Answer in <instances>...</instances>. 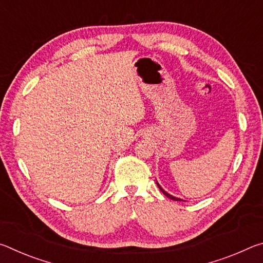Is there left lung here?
<instances>
[{"label":"left lung","instance_id":"1","mask_svg":"<svg viewBox=\"0 0 263 263\" xmlns=\"http://www.w3.org/2000/svg\"><path fill=\"white\" fill-rule=\"evenodd\" d=\"M157 184H158V186H159V189H160V190H161V191H162V193H163V195H166L168 198H171V199H173V201H181V202H185V201H183V199H181V198H179V197H175V196H173V195H171V194H168L166 190H163V189H162V186H161V185H160V184L158 183V182H157Z\"/></svg>","mask_w":263,"mask_h":263}]
</instances>
